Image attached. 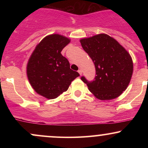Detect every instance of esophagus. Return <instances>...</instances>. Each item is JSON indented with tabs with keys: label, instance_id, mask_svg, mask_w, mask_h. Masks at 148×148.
<instances>
[{
	"label": "esophagus",
	"instance_id": "34e87169",
	"mask_svg": "<svg viewBox=\"0 0 148 148\" xmlns=\"http://www.w3.org/2000/svg\"><path fill=\"white\" fill-rule=\"evenodd\" d=\"M78 72L79 73L80 75H81V74H82V70H81V69H79V70H78Z\"/></svg>",
	"mask_w": 148,
	"mask_h": 148
}]
</instances>
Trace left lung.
Listing matches in <instances>:
<instances>
[{
    "instance_id": "1",
    "label": "left lung",
    "mask_w": 148,
    "mask_h": 148,
    "mask_svg": "<svg viewBox=\"0 0 148 148\" xmlns=\"http://www.w3.org/2000/svg\"><path fill=\"white\" fill-rule=\"evenodd\" d=\"M84 51L95 66L96 76L88 82L81 80L99 100H111L119 97L128 87L133 74L130 54L114 38L104 33L80 40Z\"/></svg>"
}]
</instances>
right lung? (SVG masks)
<instances>
[{
	"label": "right lung",
	"mask_w": 148,
	"mask_h": 148,
	"mask_svg": "<svg viewBox=\"0 0 148 148\" xmlns=\"http://www.w3.org/2000/svg\"><path fill=\"white\" fill-rule=\"evenodd\" d=\"M69 42L70 39L59 34L47 35L36 46L28 61L26 74L30 86L47 99L57 98L79 76L61 54Z\"/></svg>",
	"instance_id": "right-lung-1"
}]
</instances>
